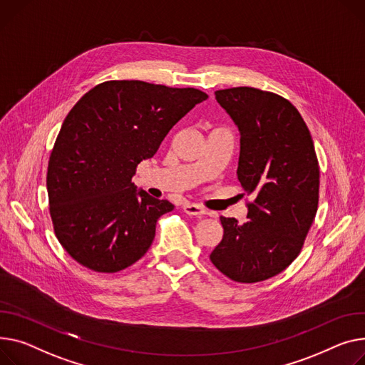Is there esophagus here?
<instances>
[{"label":"esophagus","instance_id":"1","mask_svg":"<svg viewBox=\"0 0 365 365\" xmlns=\"http://www.w3.org/2000/svg\"><path fill=\"white\" fill-rule=\"evenodd\" d=\"M182 210H183L185 214H187V215H195V217H201V215L207 214V211H205L202 207H200V205H197V204H190V202L185 204V205L182 207Z\"/></svg>","mask_w":365,"mask_h":365}]
</instances>
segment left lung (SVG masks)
I'll list each match as a JSON object with an SVG mask.
<instances>
[{
  "mask_svg": "<svg viewBox=\"0 0 365 365\" xmlns=\"http://www.w3.org/2000/svg\"><path fill=\"white\" fill-rule=\"evenodd\" d=\"M237 126V179L248 222L220 217L223 239L210 255L229 279L255 283L282 273L299 255L319 207L320 168L299 111L273 92L239 86L215 92Z\"/></svg>",
  "mask_w": 365,
  "mask_h": 365,
  "instance_id": "1",
  "label": "left lung"
}]
</instances>
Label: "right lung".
Wrapping results in <instances>:
<instances>
[{"mask_svg": "<svg viewBox=\"0 0 365 365\" xmlns=\"http://www.w3.org/2000/svg\"><path fill=\"white\" fill-rule=\"evenodd\" d=\"M208 95L142 81H110L86 92L63 121L48 163L54 232L88 269L115 273L150 250L158 218L175 208L132 183L178 121Z\"/></svg>", "mask_w": 365, "mask_h": 365, "instance_id": "obj_1", "label": "right lung"}]
</instances>
